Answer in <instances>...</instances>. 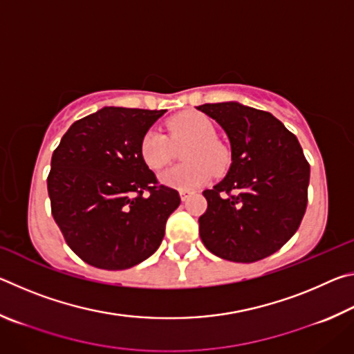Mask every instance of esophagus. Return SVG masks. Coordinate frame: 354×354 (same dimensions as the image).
I'll return each instance as SVG.
<instances>
[{
    "instance_id": "1",
    "label": "esophagus",
    "mask_w": 354,
    "mask_h": 354,
    "mask_svg": "<svg viewBox=\"0 0 354 354\" xmlns=\"http://www.w3.org/2000/svg\"><path fill=\"white\" fill-rule=\"evenodd\" d=\"M192 194H194V192H190V190H179V196H181L183 201L189 200L190 196H192Z\"/></svg>"
}]
</instances>
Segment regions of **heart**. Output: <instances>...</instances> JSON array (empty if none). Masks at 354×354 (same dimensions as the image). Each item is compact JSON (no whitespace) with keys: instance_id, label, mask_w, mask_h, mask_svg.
<instances>
[{"instance_id":"obj_1","label":"heart","mask_w":354,"mask_h":354,"mask_svg":"<svg viewBox=\"0 0 354 354\" xmlns=\"http://www.w3.org/2000/svg\"><path fill=\"white\" fill-rule=\"evenodd\" d=\"M169 137L158 129L143 134L139 153L149 170L158 171L169 165L177 148H184L185 164L160 173V183L179 190H192L211 181L215 175H223L230 169L231 153L217 140L214 123L203 113L185 112L167 123Z\"/></svg>"}]
</instances>
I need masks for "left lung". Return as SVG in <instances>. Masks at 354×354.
<instances>
[{"label": "left lung", "instance_id": "1", "mask_svg": "<svg viewBox=\"0 0 354 354\" xmlns=\"http://www.w3.org/2000/svg\"><path fill=\"white\" fill-rule=\"evenodd\" d=\"M231 143V169L203 192L205 247L221 259L256 262L295 234L308 206L309 162L295 134L266 111L239 103L203 104Z\"/></svg>", "mask_w": 354, "mask_h": 354}]
</instances>
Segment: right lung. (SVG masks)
<instances>
[{
	"label": "right lung",
	"mask_w": 354,
	"mask_h": 354,
	"mask_svg": "<svg viewBox=\"0 0 354 354\" xmlns=\"http://www.w3.org/2000/svg\"><path fill=\"white\" fill-rule=\"evenodd\" d=\"M162 111L103 107L77 120L51 158V214L84 262L124 270L159 248L178 190L160 184L139 145Z\"/></svg>",
	"instance_id": "obj_1"
}]
</instances>
